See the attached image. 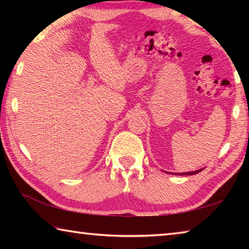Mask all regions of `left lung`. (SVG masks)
I'll use <instances>...</instances> for the list:
<instances>
[{
    "instance_id": "obj_1",
    "label": "left lung",
    "mask_w": 249,
    "mask_h": 249,
    "mask_svg": "<svg viewBox=\"0 0 249 249\" xmlns=\"http://www.w3.org/2000/svg\"><path fill=\"white\" fill-rule=\"evenodd\" d=\"M200 171H202V169H200V170H196V171H191V172H182V174H178V175H180V176H187V175H190V176H192V175H196V174H199Z\"/></svg>"
}]
</instances>
